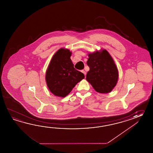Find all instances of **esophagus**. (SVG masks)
Listing matches in <instances>:
<instances>
[{
	"mask_svg": "<svg viewBox=\"0 0 153 153\" xmlns=\"http://www.w3.org/2000/svg\"><path fill=\"white\" fill-rule=\"evenodd\" d=\"M81 72L84 74L85 76H86V72L84 70H82V71H81Z\"/></svg>",
	"mask_w": 153,
	"mask_h": 153,
	"instance_id": "1",
	"label": "esophagus"
}]
</instances>
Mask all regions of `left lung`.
Returning a JSON list of instances; mask_svg holds the SVG:
<instances>
[{"instance_id":"obj_1","label":"left lung","mask_w":153,"mask_h":153,"mask_svg":"<svg viewBox=\"0 0 153 153\" xmlns=\"http://www.w3.org/2000/svg\"><path fill=\"white\" fill-rule=\"evenodd\" d=\"M87 65L90 71L86 80L94 90L100 94H108L117 84L119 72L117 65L109 53L105 49L88 53Z\"/></svg>"}]
</instances>
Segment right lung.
Here are the masks:
<instances>
[{"label":"right lung","instance_id":"right-lung-1","mask_svg":"<svg viewBox=\"0 0 153 153\" xmlns=\"http://www.w3.org/2000/svg\"><path fill=\"white\" fill-rule=\"evenodd\" d=\"M71 55L69 49H59L52 56L46 70V84L56 96L65 97L77 83L84 79V74L74 68Z\"/></svg>","mask_w":153,"mask_h":153}]
</instances>
